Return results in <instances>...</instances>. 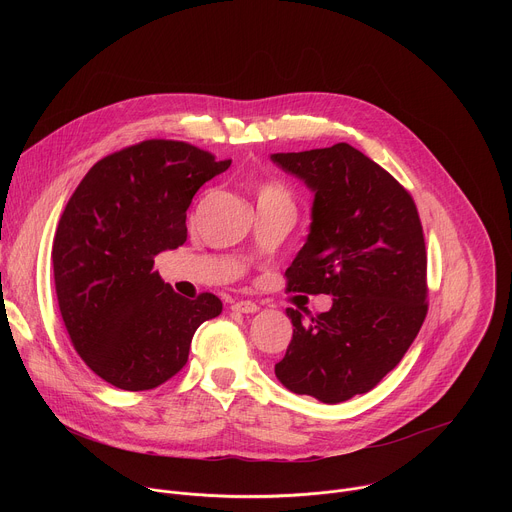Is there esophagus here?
Wrapping results in <instances>:
<instances>
[{"label":"esophagus","mask_w":512,"mask_h":512,"mask_svg":"<svg viewBox=\"0 0 512 512\" xmlns=\"http://www.w3.org/2000/svg\"><path fill=\"white\" fill-rule=\"evenodd\" d=\"M235 312H241V314H255L259 312V306L255 302H249V300H243V302H235L231 306Z\"/></svg>","instance_id":"34e87169"}]
</instances>
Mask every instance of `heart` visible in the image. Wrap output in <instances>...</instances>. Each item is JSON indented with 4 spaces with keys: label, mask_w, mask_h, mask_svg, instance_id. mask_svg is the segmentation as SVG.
Segmentation results:
<instances>
[{
    "label": "heart",
    "mask_w": 512,
    "mask_h": 512,
    "mask_svg": "<svg viewBox=\"0 0 512 512\" xmlns=\"http://www.w3.org/2000/svg\"><path fill=\"white\" fill-rule=\"evenodd\" d=\"M259 200H277V202H291L287 188H283L281 184H263L259 188Z\"/></svg>",
    "instance_id": "1"
}]
</instances>
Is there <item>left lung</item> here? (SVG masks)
<instances>
[{"label":"left lung","mask_w":512,"mask_h":512,"mask_svg":"<svg viewBox=\"0 0 512 512\" xmlns=\"http://www.w3.org/2000/svg\"><path fill=\"white\" fill-rule=\"evenodd\" d=\"M314 192L306 245L285 271L287 289L328 294L310 324L287 308L294 336L275 364L279 383L322 403L371 391L391 373L427 314V255L411 194L348 143L271 154Z\"/></svg>","instance_id":"1"}]
</instances>
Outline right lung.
<instances>
[{
  "label": "right lung",
  "mask_w": 512,
  "mask_h": 512,
  "mask_svg": "<svg viewBox=\"0 0 512 512\" xmlns=\"http://www.w3.org/2000/svg\"><path fill=\"white\" fill-rule=\"evenodd\" d=\"M229 166L190 143L148 139L97 162L70 196L52 245L56 298L72 346L113 387L172 379L196 328L223 312L212 294L178 296L154 259L184 245L194 194Z\"/></svg>",
  "instance_id": "obj_1"
}]
</instances>
